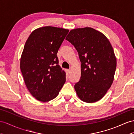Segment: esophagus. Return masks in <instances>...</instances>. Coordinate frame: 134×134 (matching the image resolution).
Listing matches in <instances>:
<instances>
[{"mask_svg": "<svg viewBox=\"0 0 134 134\" xmlns=\"http://www.w3.org/2000/svg\"><path fill=\"white\" fill-rule=\"evenodd\" d=\"M66 72L67 75H68V74H70V70H68V69L66 70Z\"/></svg>", "mask_w": 134, "mask_h": 134, "instance_id": "esophagus-1", "label": "esophagus"}]
</instances>
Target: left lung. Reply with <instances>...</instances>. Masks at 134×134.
Instances as JSON below:
<instances>
[{
	"label": "left lung",
	"mask_w": 134,
	"mask_h": 134,
	"mask_svg": "<svg viewBox=\"0 0 134 134\" xmlns=\"http://www.w3.org/2000/svg\"><path fill=\"white\" fill-rule=\"evenodd\" d=\"M66 40L77 51L81 63L80 79L74 86L77 96L88 103L99 101L114 80L116 59L110 42L90 27L71 30Z\"/></svg>",
	"instance_id": "8db88e82"
}]
</instances>
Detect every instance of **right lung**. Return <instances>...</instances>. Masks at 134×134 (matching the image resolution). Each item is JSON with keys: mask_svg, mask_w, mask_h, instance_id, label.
<instances>
[{"mask_svg": "<svg viewBox=\"0 0 134 134\" xmlns=\"http://www.w3.org/2000/svg\"><path fill=\"white\" fill-rule=\"evenodd\" d=\"M69 30L44 26L33 30L20 59V70L28 91L37 100H53L66 82V73L58 64L57 53Z\"/></svg>", "mask_w": 134, "mask_h": 134, "instance_id": "add662e5", "label": "right lung"}]
</instances>
